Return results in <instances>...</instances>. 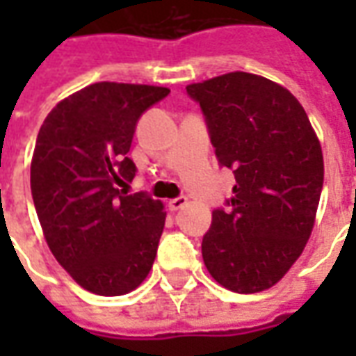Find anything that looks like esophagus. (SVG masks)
<instances>
[{"instance_id":"esophagus-1","label":"esophagus","mask_w":356,"mask_h":356,"mask_svg":"<svg viewBox=\"0 0 356 356\" xmlns=\"http://www.w3.org/2000/svg\"><path fill=\"white\" fill-rule=\"evenodd\" d=\"M186 204H188V200H186L185 196H179V198H173V200H170V204H168V206H170L171 211H177V209L185 208Z\"/></svg>"}]
</instances>
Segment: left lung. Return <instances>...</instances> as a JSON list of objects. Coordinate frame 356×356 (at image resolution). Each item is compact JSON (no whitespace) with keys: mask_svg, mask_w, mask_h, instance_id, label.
<instances>
[{"mask_svg":"<svg viewBox=\"0 0 356 356\" xmlns=\"http://www.w3.org/2000/svg\"><path fill=\"white\" fill-rule=\"evenodd\" d=\"M186 93L200 102L217 160L236 179L229 209L211 213L202 240L206 268L227 290H268L313 232L324 181L321 140L298 99L257 74H223Z\"/></svg>","mask_w":356,"mask_h":356,"instance_id":"8db88e82","label":"left lung"}]
</instances>
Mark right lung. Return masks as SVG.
<instances>
[{"label": "right lung", "mask_w": 356, "mask_h": 356, "mask_svg": "<svg viewBox=\"0 0 356 356\" xmlns=\"http://www.w3.org/2000/svg\"><path fill=\"white\" fill-rule=\"evenodd\" d=\"M168 88L99 81L51 110L35 140L30 186L51 254L83 290L124 296L154 263L165 211L116 185L135 177L127 158L140 114Z\"/></svg>", "instance_id": "obj_1"}]
</instances>
